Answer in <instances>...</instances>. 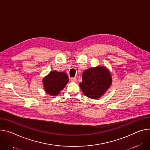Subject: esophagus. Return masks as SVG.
Listing matches in <instances>:
<instances>
[{
	"label": "esophagus",
	"mask_w": 150,
	"mask_h": 150,
	"mask_svg": "<svg viewBox=\"0 0 150 150\" xmlns=\"http://www.w3.org/2000/svg\"><path fill=\"white\" fill-rule=\"evenodd\" d=\"M71 81H72V82H74V83H76L77 82V79L75 78H71Z\"/></svg>",
	"instance_id": "34e87169"
}]
</instances>
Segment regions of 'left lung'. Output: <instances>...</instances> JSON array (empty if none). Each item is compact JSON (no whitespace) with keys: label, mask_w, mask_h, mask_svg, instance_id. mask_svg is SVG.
I'll list each match as a JSON object with an SVG mask.
<instances>
[{"label":"left lung","mask_w":150,"mask_h":150,"mask_svg":"<svg viewBox=\"0 0 150 150\" xmlns=\"http://www.w3.org/2000/svg\"><path fill=\"white\" fill-rule=\"evenodd\" d=\"M79 87L84 94L93 99L100 98L110 87L111 75L104 66L89 68L83 72Z\"/></svg>","instance_id":"8db88e82"}]
</instances>
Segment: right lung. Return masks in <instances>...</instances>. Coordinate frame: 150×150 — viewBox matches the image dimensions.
Instances as JSON below:
<instances>
[{
  "instance_id": "right-lung-1",
  "label": "right lung",
  "mask_w": 150,
  "mask_h": 150,
  "mask_svg": "<svg viewBox=\"0 0 150 150\" xmlns=\"http://www.w3.org/2000/svg\"><path fill=\"white\" fill-rule=\"evenodd\" d=\"M69 81L67 75L64 72L53 71L44 78L42 82L44 90L50 96H57Z\"/></svg>"
}]
</instances>
